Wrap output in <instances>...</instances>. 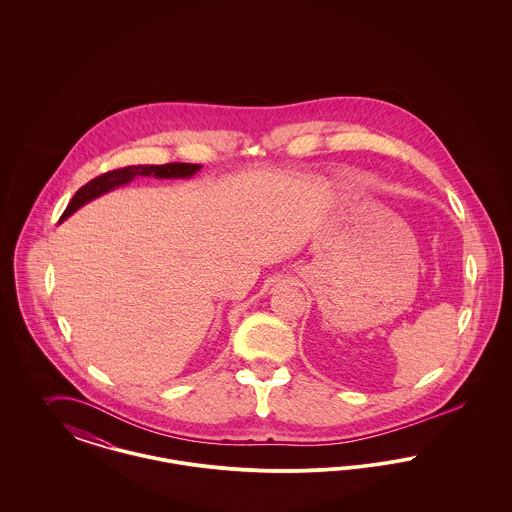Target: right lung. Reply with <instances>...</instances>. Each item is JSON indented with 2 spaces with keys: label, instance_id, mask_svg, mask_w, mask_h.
<instances>
[{
  "label": "right lung",
  "instance_id": "right-lung-1",
  "mask_svg": "<svg viewBox=\"0 0 512 512\" xmlns=\"http://www.w3.org/2000/svg\"><path fill=\"white\" fill-rule=\"evenodd\" d=\"M201 169V165H192V163H167V165H132L124 169H115V171L105 172L101 176H96L88 184H84L76 194L73 195L71 203L67 205L65 213L61 215V220L69 219L74 211H78L82 205L90 203L99 195L107 194L119 186L128 184L136 176H155V178H190L195 172Z\"/></svg>",
  "mask_w": 512,
  "mask_h": 512
}]
</instances>
